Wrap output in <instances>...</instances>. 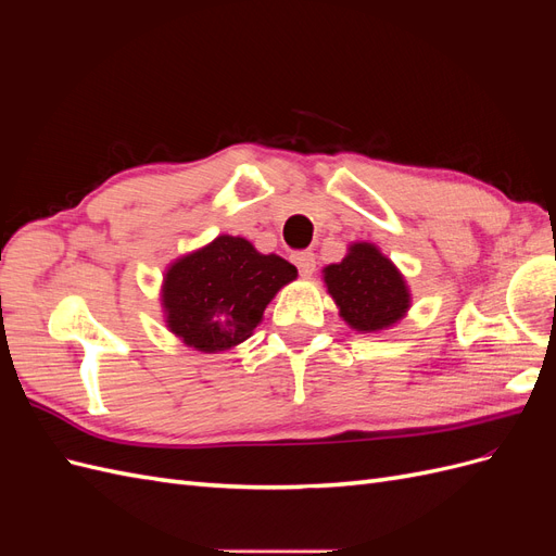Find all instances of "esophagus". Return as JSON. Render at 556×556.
Listing matches in <instances>:
<instances>
[{"label": "esophagus", "mask_w": 556, "mask_h": 556, "mask_svg": "<svg viewBox=\"0 0 556 556\" xmlns=\"http://www.w3.org/2000/svg\"><path fill=\"white\" fill-rule=\"evenodd\" d=\"M292 262L296 264L301 276H311L315 271V255L311 250H299L292 255Z\"/></svg>", "instance_id": "obj_1"}]
</instances>
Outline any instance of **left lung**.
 I'll use <instances>...</instances> for the list:
<instances>
[{
	"label": "left lung",
	"mask_w": 556,
	"mask_h": 556,
	"mask_svg": "<svg viewBox=\"0 0 556 556\" xmlns=\"http://www.w3.org/2000/svg\"><path fill=\"white\" fill-rule=\"evenodd\" d=\"M327 290L357 331H380L406 315L410 294L396 266L371 243L350 245L341 264L325 268Z\"/></svg>",
	"instance_id": "8db88e82"
}]
</instances>
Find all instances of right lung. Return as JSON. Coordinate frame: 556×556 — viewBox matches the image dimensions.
Returning <instances> with one entry per match:
<instances>
[{
	"mask_svg": "<svg viewBox=\"0 0 556 556\" xmlns=\"http://www.w3.org/2000/svg\"><path fill=\"white\" fill-rule=\"evenodd\" d=\"M296 278L278 255H262L239 237H217L206 248L172 264L162 301L166 325L201 352L243 343L276 292Z\"/></svg>",
	"mask_w": 556,
	"mask_h": 556,
	"instance_id": "right-lung-1",
	"label": "right lung"
}]
</instances>
